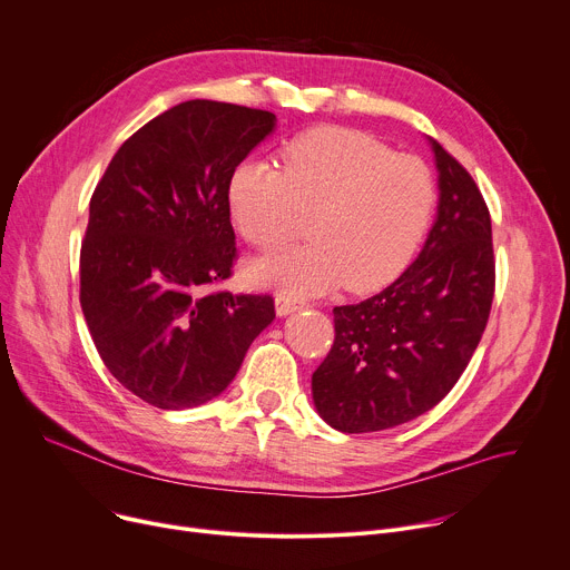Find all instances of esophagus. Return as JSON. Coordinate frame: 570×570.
<instances>
[{"instance_id": "34e87169", "label": "esophagus", "mask_w": 570, "mask_h": 570, "mask_svg": "<svg viewBox=\"0 0 570 570\" xmlns=\"http://www.w3.org/2000/svg\"><path fill=\"white\" fill-rule=\"evenodd\" d=\"M298 306H301V301H298L296 296H289V294H285V292L276 294V313H278L281 317L294 313Z\"/></svg>"}]
</instances>
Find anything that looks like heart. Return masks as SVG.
Instances as JSON below:
<instances>
[{"mask_svg": "<svg viewBox=\"0 0 570 570\" xmlns=\"http://www.w3.org/2000/svg\"><path fill=\"white\" fill-rule=\"evenodd\" d=\"M281 158L283 173L242 160L227 184L232 223L257 248L283 246L308 220V244L248 266L255 285L320 294L345 283L361 294L405 272L438 205V184L421 158L341 126L304 132Z\"/></svg>", "mask_w": 570, "mask_h": 570, "instance_id": "1", "label": "heart"}]
</instances>
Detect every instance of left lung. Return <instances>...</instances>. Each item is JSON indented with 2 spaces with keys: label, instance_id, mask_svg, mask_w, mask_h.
I'll list each match as a JSON object with an SVG mask.
<instances>
[{
  "label": "left lung",
  "instance_id": "obj_1",
  "mask_svg": "<svg viewBox=\"0 0 570 570\" xmlns=\"http://www.w3.org/2000/svg\"><path fill=\"white\" fill-rule=\"evenodd\" d=\"M440 205L419 257L397 281L333 308L336 341L313 373L317 414L341 432L407 423L453 389L494 296L492 225L472 175L430 140Z\"/></svg>",
  "mask_w": 570,
  "mask_h": 570
}]
</instances>
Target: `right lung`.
Instances as JSON below:
<instances>
[{"label":"right lung","instance_id":"right-lung-1","mask_svg":"<svg viewBox=\"0 0 570 570\" xmlns=\"http://www.w3.org/2000/svg\"><path fill=\"white\" fill-rule=\"evenodd\" d=\"M276 115L186 100L119 147L80 250V306L112 377L158 410L220 395L276 317L272 296L207 292L237 257L227 184Z\"/></svg>","mask_w":570,"mask_h":570}]
</instances>
